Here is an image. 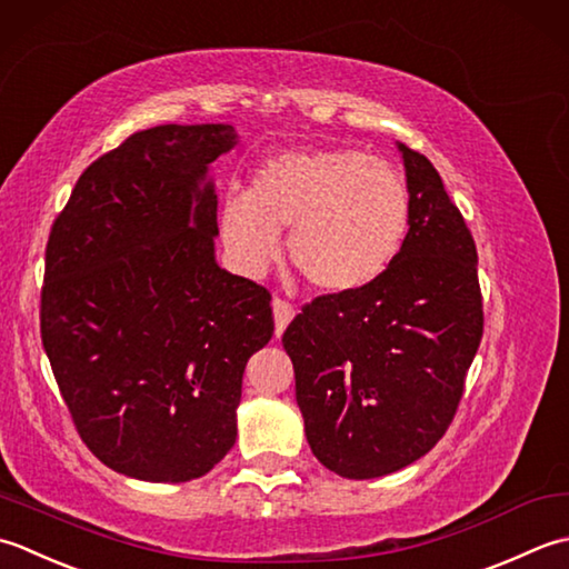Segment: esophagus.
<instances>
[{
	"instance_id": "esophagus-1",
	"label": "esophagus",
	"mask_w": 569,
	"mask_h": 569,
	"mask_svg": "<svg viewBox=\"0 0 569 569\" xmlns=\"http://www.w3.org/2000/svg\"><path fill=\"white\" fill-rule=\"evenodd\" d=\"M272 311H274L277 336H280V333L287 329V323L295 319V307L289 305V301L282 299V297H274V299H272Z\"/></svg>"
}]
</instances>
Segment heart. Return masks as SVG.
<instances>
[{
    "label": "heart",
    "mask_w": 569,
    "mask_h": 569,
    "mask_svg": "<svg viewBox=\"0 0 569 569\" xmlns=\"http://www.w3.org/2000/svg\"><path fill=\"white\" fill-rule=\"evenodd\" d=\"M289 262L311 289L353 292L386 272L410 226V193L388 161L358 149H289L228 191L220 236L246 274H262L289 228Z\"/></svg>",
    "instance_id": "b5f03b06"
}]
</instances>
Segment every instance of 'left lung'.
Masks as SVG:
<instances>
[{
  "label": "left lung",
  "instance_id": "left-lung-1",
  "mask_svg": "<svg viewBox=\"0 0 569 569\" xmlns=\"http://www.w3.org/2000/svg\"><path fill=\"white\" fill-rule=\"evenodd\" d=\"M410 228L373 282L307 301L282 346L315 457L376 479L449 430L483 336L477 242L432 161L400 144Z\"/></svg>",
  "mask_w": 569,
  "mask_h": 569
}]
</instances>
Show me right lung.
I'll use <instances>...</instances> for the list:
<instances>
[{"label":"right lung","instance_id":"obj_1","mask_svg":"<svg viewBox=\"0 0 569 569\" xmlns=\"http://www.w3.org/2000/svg\"><path fill=\"white\" fill-rule=\"evenodd\" d=\"M230 124L134 132L80 173L46 242L41 341L76 432L124 477H203L236 445L270 289L220 270L208 164Z\"/></svg>","mask_w":569,"mask_h":569}]
</instances>
